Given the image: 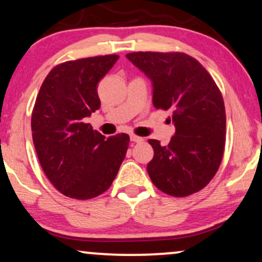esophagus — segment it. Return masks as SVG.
Wrapping results in <instances>:
<instances>
[{
	"label": "esophagus",
	"mask_w": 262,
	"mask_h": 262,
	"mask_svg": "<svg viewBox=\"0 0 262 262\" xmlns=\"http://www.w3.org/2000/svg\"><path fill=\"white\" fill-rule=\"evenodd\" d=\"M130 140L134 141V142H142V141H144V139H142L141 137H138V135L130 134Z\"/></svg>",
	"instance_id": "esophagus-1"
}]
</instances>
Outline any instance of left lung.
<instances>
[{
    "instance_id": "obj_1",
    "label": "left lung",
    "mask_w": 262,
    "mask_h": 262,
    "mask_svg": "<svg viewBox=\"0 0 262 262\" xmlns=\"http://www.w3.org/2000/svg\"><path fill=\"white\" fill-rule=\"evenodd\" d=\"M125 57L151 79L154 106L169 111L175 125L168 146L148 140L155 155L147 173L164 193L190 196L210 183L223 160V95L209 72L185 53L135 52Z\"/></svg>"
}]
</instances>
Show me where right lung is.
Listing matches in <instances>:
<instances>
[{"mask_svg": "<svg viewBox=\"0 0 262 262\" xmlns=\"http://www.w3.org/2000/svg\"><path fill=\"white\" fill-rule=\"evenodd\" d=\"M118 58L111 54L59 64L36 98L31 130L38 161L54 187L75 200L104 193L127 154L128 134L106 139L84 122L100 107L98 82Z\"/></svg>", "mask_w": 262, "mask_h": 262, "instance_id": "obj_1", "label": "right lung"}]
</instances>
